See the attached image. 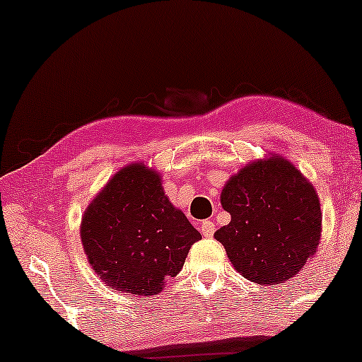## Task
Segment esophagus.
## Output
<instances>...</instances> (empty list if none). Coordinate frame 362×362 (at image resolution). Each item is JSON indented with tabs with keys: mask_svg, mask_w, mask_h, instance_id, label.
<instances>
[{
	"mask_svg": "<svg viewBox=\"0 0 362 362\" xmlns=\"http://www.w3.org/2000/svg\"><path fill=\"white\" fill-rule=\"evenodd\" d=\"M214 232H216V226H214V222L212 221H204L201 224V234L204 235V237H212L214 235Z\"/></svg>",
	"mask_w": 362,
	"mask_h": 362,
	"instance_id": "obj_1",
	"label": "esophagus"
}]
</instances>
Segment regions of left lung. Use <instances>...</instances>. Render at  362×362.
<instances>
[{
    "mask_svg": "<svg viewBox=\"0 0 362 362\" xmlns=\"http://www.w3.org/2000/svg\"><path fill=\"white\" fill-rule=\"evenodd\" d=\"M221 204L230 222L214 237L244 279L284 284L316 254L323 221L318 192L286 158L270 153L242 166L222 187Z\"/></svg>",
    "mask_w": 362,
    "mask_h": 362,
    "instance_id": "8db88e82",
    "label": "left lung"
}]
</instances>
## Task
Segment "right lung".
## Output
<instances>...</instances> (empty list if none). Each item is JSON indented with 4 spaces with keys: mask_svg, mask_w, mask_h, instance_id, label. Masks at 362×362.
Wrapping results in <instances>:
<instances>
[{
    "mask_svg": "<svg viewBox=\"0 0 362 362\" xmlns=\"http://www.w3.org/2000/svg\"><path fill=\"white\" fill-rule=\"evenodd\" d=\"M201 234L168 199L161 175L143 161L123 166L81 222L88 264L108 288L151 296L181 272Z\"/></svg>",
    "mask_w": 362,
    "mask_h": 362,
    "instance_id": "right-lung-1",
    "label": "right lung"
}]
</instances>
